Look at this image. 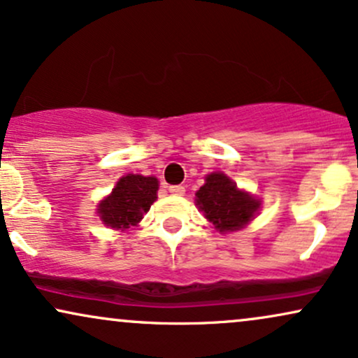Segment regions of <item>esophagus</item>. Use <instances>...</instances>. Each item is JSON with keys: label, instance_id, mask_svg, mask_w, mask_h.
<instances>
[{"label": "esophagus", "instance_id": "34e87169", "mask_svg": "<svg viewBox=\"0 0 358 358\" xmlns=\"http://www.w3.org/2000/svg\"><path fill=\"white\" fill-rule=\"evenodd\" d=\"M167 191H169L172 196H184V194H186V187L184 186H169L167 187Z\"/></svg>", "mask_w": 358, "mask_h": 358}]
</instances>
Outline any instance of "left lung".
I'll use <instances>...</instances> for the list:
<instances>
[{
	"label": "left lung",
	"mask_w": 358,
	"mask_h": 358,
	"mask_svg": "<svg viewBox=\"0 0 358 358\" xmlns=\"http://www.w3.org/2000/svg\"><path fill=\"white\" fill-rule=\"evenodd\" d=\"M196 202L219 232L239 231L259 209V201L237 189L222 172H213L196 192Z\"/></svg>",
	"instance_id": "obj_1"
}]
</instances>
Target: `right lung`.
<instances>
[{"label":"right lung","mask_w":358,"mask_h":358,"mask_svg":"<svg viewBox=\"0 0 358 358\" xmlns=\"http://www.w3.org/2000/svg\"><path fill=\"white\" fill-rule=\"evenodd\" d=\"M157 179L139 174H127L119 179L111 196L99 204V217L114 229H129L136 226L143 214L157 199Z\"/></svg>","instance_id":"1"}]
</instances>
